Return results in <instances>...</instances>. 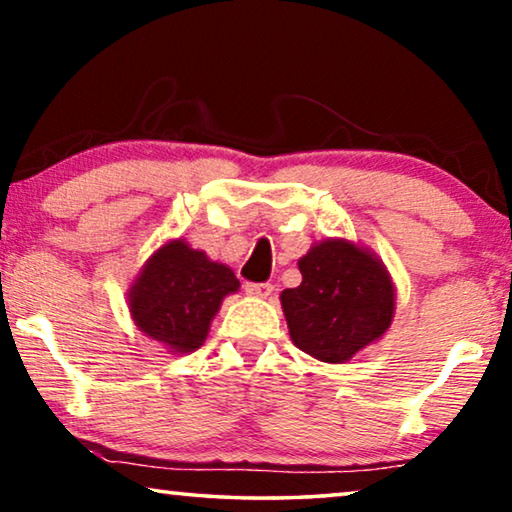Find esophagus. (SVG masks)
Returning a JSON list of instances; mask_svg holds the SVG:
<instances>
[{
    "label": "esophagus",
    "instance_id": "esophagus-1",
    "mask_svg": "<svg viewBox=\"0 0 512 512\" xmlns=\"http://www.w3.org/2000/svg\"><path fill=\"white\" fill-rule=\"evenodd\" d=\"M246 292L253 294V297H271L273 294V285L271 283H246Z\"/></svg>",
    "mask_w": 512,
    "mask_h": 512
}]
</instances>
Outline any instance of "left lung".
<instances>
[{
	"label": "left lung",
	"mask_w": 512,
	"mask_h": 512,
	"mask_svg": "<svg viewBox=\"0 0 512 512\" xmlns=\"http://www.w3.org/2000/svg\"><path fill=\"white\" fill-rule=\"evenodd\" d=\"M304 280L280 294L292 343L322 362L350 359L387 331L392 280L376 257L350 241H322L299 259Z\"/></svg>",
	"instance_id": "left-lung-1"
}]
</instances>
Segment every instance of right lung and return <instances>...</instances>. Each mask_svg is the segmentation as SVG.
<instances>
[{"label": "right lung", "mask_w": 512, "mask_h": 512, "mask_svg": "<svg viewBox=\"0 0 512 512\" xmlns=\"http://www.w3.org/2000/svg\"><path fill=\"white\" fill-rule=\"evenodd\" d=\"M236 290L239 278L229 266L171 241L143 266L129 290V311L143 334L183 355L204 343L222 297Z\"/></svg>", "instance_id": "obj_1"}]
</instances>
